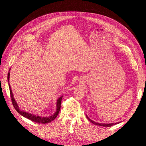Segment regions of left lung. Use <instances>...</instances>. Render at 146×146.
Wrapping results in <instances>:
<instances>
[{"label":"left lung","mask_w":146,"mask_h":146,"mask_svg":"<svg viewBox=\"0 0 146 146\" xmlns=\"http://www.w3.org/2000/svg\"><path fill=\"white\" fill-rule=\"evenodd\" d=\"M86 117L88 119V120H89V121H90L91 122H92L93 124H94L95 125H99V126H102V127H111L112 125H114L118 124L119 122H117V123H112V124H101V123H98V122H95V121L91 120L87 115H86Z\"/></svg>","instance_id":"obj_1"}]
</instances>
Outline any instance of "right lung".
Instances as JSON below:
<instances>
[{"mask_svg":"<svg viewBox=\"0 0 146 146\" xmlns=\"http://www.w3.org/2000/svg\"><path fill=\"white\" fill-rule=\"evenodd\" d=\"M9 76H10V73L9 72L7 74V80H9ZM9 90H10V95H11V101H12V105L13 106V107L15 108V109L17 111V112L20 113L21 115H22L23 117H24L28 119H29V120L34 121L35 122H37V123H41V124H47V123H49V122H51L52 121H53L54 119L58 115V114L59 113L60 108H61V99H62L63 96H61L60 98H59L57 99V111L56 112L54 113V114L52 115V116L50 117H41L40 116H36L35 115H33L31 113H29L28 112H26L25 111H23L20 110L19 106L17 104V103L15 101V99L13 98V95L12 94V92L11 88V86L9 83Z\"/></svg>","mask_w":146,"mask_h":146,"instance_id":"add662e5","label":"right lung"}]
</instances>
